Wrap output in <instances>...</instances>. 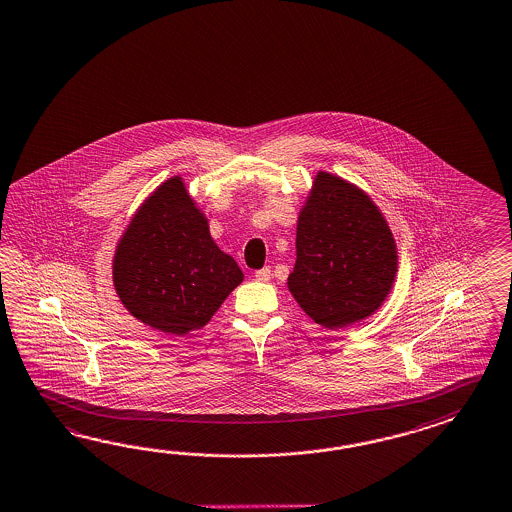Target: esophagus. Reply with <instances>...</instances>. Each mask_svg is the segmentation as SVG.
<instances>
[{
  "label": "esophagus",
  "mask_w": 512,
  "mask_h": 512,
  "mask_svg": "<svg viewBox=\"0 0 512 512\" xmlns=\"http://www.w3.org/2000/svg\"><path fill=\"white\" fill-rule=\"evenodd\" d=\"M255 277H257V281H262V283L270 281V277H272V270H270V266H264L261 270H257V272H255Z\"/></svg>",
  "instance_id": "34e87169"
}]
</instances>
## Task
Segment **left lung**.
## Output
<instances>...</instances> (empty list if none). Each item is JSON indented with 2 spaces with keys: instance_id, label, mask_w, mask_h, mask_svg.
<instances>
[{
  "instance_id": "obj_1",
  "label": "left lung",
  "mask_w": 512,
  "mask_h": 512,
  "mask_svg": "<svg viewBox=\"0 0 512 512\" xmlns=\"http://www.w3.org/2000/svg\"><path fill=\"white\" fill-rule=\"evenodd\" d=\"M296 266L288 288L327 329H343L384 303L397 248L384 216L360 189L319 172L297 220Z\"/></svg>"
}]
</instances>
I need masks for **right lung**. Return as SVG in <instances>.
I'll return each instance as SVG.
<instances>
[{
	"mask_svg": "<svg viewBox=\"0 0 512 512\" xmlns=\"http://www.w3.org/2000/svg\"><path fill=\"white\" fill-rule=\"evenodd\" d=\"M242 277L178 176L139 207L115 251V290L128 312L176 336L202 329Z\"/></svg>",
	"mask_w": 512,
	"mask_h": 512,
	"instance_id": "add662e5",
	"label": "right lung"
}]
</instances>
